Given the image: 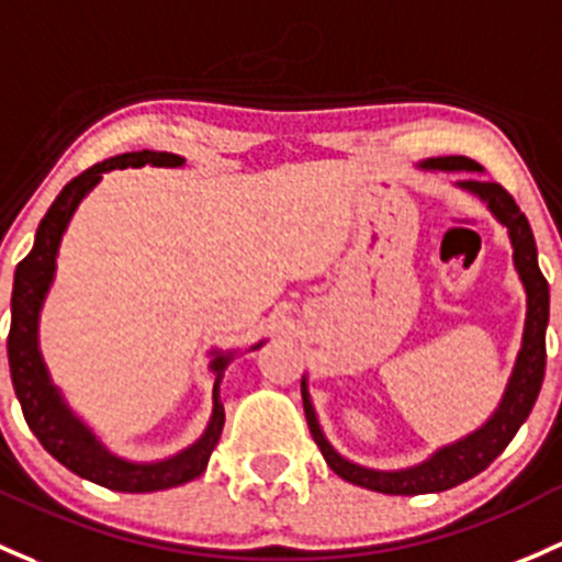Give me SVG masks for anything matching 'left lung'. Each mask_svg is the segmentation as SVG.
Here are the masks:
<instances>
[{
    "mask_svg": "<svg viewBox=\"0 0 562 562\" xmlns=\"http://www.w3.org/2000/svg\"><path fill=\"white\" fill-rule=\"evenodd\" d=\"M423 169H445V172H482L476 161L465 156H445L430 158L423 164ZM460 188L480 196L490 206L495 217L509 228L512 247H515V266L522 280L525 293H528V315H525V334H522V350H519L515 371L509 376L504 398H501L498 409L465 439L454 441L450 447H441L439 452L430 454L428 460L415 469L404 471H374L366 465L350 463L341 458L334 447L328 445L323 436L321 425H317L315 409H312L310 393H306V380H301V395H304V415L310 423L312 439L321 447L323 458L330 465L334 474L341 480L358 484V487L376 490V493L387 495H423V493H441L454 484H463L471 476L487 469L501 452L509 447L515 439L519 425L528 420L530 409H533L536 398H539L541 382H544V366H547V323H549V282L544 280L539 269V252H536V239L530 232L528 217L519 212V206L512 193L504 186L493 180H482V177H465L458 182Z\"/></svg>",
    "mask_w": 562,
    "mask_h": 562,
    "instance_id": "1",
    "label": "left lung"
}]
</instances>
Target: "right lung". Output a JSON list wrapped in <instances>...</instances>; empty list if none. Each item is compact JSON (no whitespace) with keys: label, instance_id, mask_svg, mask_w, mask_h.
<instances>
[{"label":"right lung","instance_id":"add662e5","mask_svg":"<svg viewBox=\"0 0 562 562\" xmlns=\"http://www.w3.org/2000/svg\"><path fill=\"white\" fill-rule=\"evenodd\" d=\"M145 164H153V167H180L182 158L175 156V153L156 150L123 153V156L93 164L91 169H86V172L64 186V191L58 193L56 202L50 204V210L40 221L32 252L18 263L13 280V301H10V312H13L8 334L10 376H13L15 395L21 401V409L29 428H32L40 445L58 463L67 465L69 471H75L82 480L117 490V493H153V490L177 487V484H186L196 480L199 474H204L206 460H210L212 450H215L217 439L223 434V423H226V412H223L221 404V380L223 369L234 358L232 352L228 356L215 352V360H212V371H215L212 398H215V406H212L210 425H206L202 439L188 447V450H182L180 454H175V458L158 460V463H128V460L110 454L102 447V441L72 415V409L64 404L61 393L53 387L50 376H47V369L37 347V321L45 293L53 282V271H56V252L64 228H67L72 212L78 210L82 196L102 180L104 172L126 167H145Z\"/></svg>","mask_w":562,"mask_h":562}]
</instances>
